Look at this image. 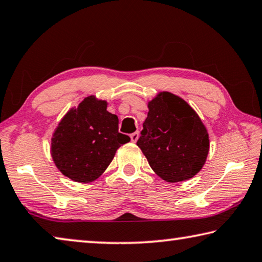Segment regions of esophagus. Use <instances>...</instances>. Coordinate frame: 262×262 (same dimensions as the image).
I'll list each match as a JSON object with an SVG mask.
<instances>
[{
	"label": "esophagus",
	"instance_id": "esophagus-1",
	"mask_svg": "<svg viewBox=\"0 0 262 262\" xmlns=\"http://www.w3.org/2000/svg\"><path fill=\"white\" fill-rule=\"evenodd\" d=\"M130 138H131L132 143H136V141L138 140V138H139V132H134V134H131Z\"/></svg>",
	"mask_w": 262,
	"mask_h": 262
}]
</instances>
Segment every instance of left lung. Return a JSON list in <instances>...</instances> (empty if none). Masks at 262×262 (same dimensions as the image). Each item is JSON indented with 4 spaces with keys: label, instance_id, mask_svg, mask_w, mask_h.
<instances>
[{
    "label": "left lung",
    "instance_id": "1",
    "mask_svg": "<svg viewBox=\"0 0 262 262\" xmlns=\"http://www.w3.org/2000/svg\"><path fill=\"white\" fill-rule=\"evenodd\" d=\"M147 118L137 145L158 177L175 183L189 180L202 169L210 141L196 111L169 92L148 102Z\"/></svg>",
    "mask_w": 262,
    "mask_h": 262
}]
</instances>
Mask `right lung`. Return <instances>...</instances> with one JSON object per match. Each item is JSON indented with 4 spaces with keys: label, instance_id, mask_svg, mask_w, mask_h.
Segmentation results:
<instances>
[{
    "label": "right lung",
    "instance_id": "right-lung-1",
    "mask_svg": "<svg viewBox=\"0 0 262 262\" xmlns=\"http://www.w3.org/2000/svg\"><path fill=\"white\" fill-rule=\"evenodd\" d=\"M108 102L94 95L68 110L51 139L57 168L75 182H93L104 173L116 151L130 141L118 132V117L106 110Z\"/></svg>",
    "mask_w": 262,
    "mask_h": 262
}]
</instances>
